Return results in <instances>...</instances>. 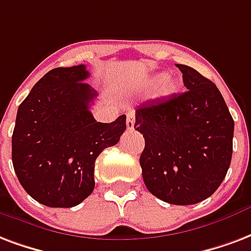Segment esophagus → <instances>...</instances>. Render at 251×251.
I'll list each match as a JSON object with an SVG mask.
<instances>
[{"label": "esophagus", "instance_id": "obj_1", "mask_svg": "<svg viewBox=\"0 0 251 251\" xmlns=\"http://www.w3.org/2000/svg\"><path fill=\"white\" fill-rule=\"evenodd\" d=\"M134 124L135 116L133 111H130V113H127V116H126V127H127V130H133V129H134Z\"/></svg>", "mask_w": 251, "mask_h": 251}]
</instances>
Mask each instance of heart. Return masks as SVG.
I'll list each match as a JSON object with an SVG mask.
<instances>
[{"label":"heart","instance_id":"b5f03b06","mask_svg":"<svg viewBox=\"0 0 251 251\" xmlns=\"http://www.w3.org/2000/svg\"><path fill=\"white\" fill-rule=\"evenodd\" d=\"M159 79H161V75H157V77H154V78L150 81V83L153 85V83L159 82ZM176 90H177V82H176L174 79H163L162 85H161V93H162V94H166V96H168V94H172V93H174Z\"/></svg>","mask_w":251,"mask_h":251}]
</instances>
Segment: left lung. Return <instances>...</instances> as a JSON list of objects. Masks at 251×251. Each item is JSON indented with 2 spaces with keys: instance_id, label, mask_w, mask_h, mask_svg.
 Here are the masks:
<instances>
[{
  "instance_id": "obj_1",
  "label": "left lung",
  "mask_w": 251,
  "mask_h": 251,
  "mask_svg": "<svg viewBox=\"0 0 251 251\" xmlns=\"http://www.w3.org/2000/svg\"><path fill=\"white\" fill-rule=\"evenodd\" d=\"M177 68L187 92L142 103L134 129L145 138L140 165L148 190L168 203L194 205L226 177L234 121L210 79L186 65Z\"/></svg>"
}]
</instances>
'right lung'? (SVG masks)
Instances as JSON below:
<instances>
[{
    "mask_svg": "<svg viewBox=\"0 0 251 251\" xmlns=\"http://www.w3.org/2000/svg\"><path fill=\"white\" fill-rule=\"evenodd\" d=\"M88 77L85 65L53 69L17 111L14 172L25 192L49 207H73L92 194L96 159L126 129L125 114L110 124L94 120L97 93L83 82Z\"/></svg>",
    "mask_w": 251,
    "mask_h": 251,
    "instance_id": "obj_1",
    "label": "right lung"
}]
</instances>
